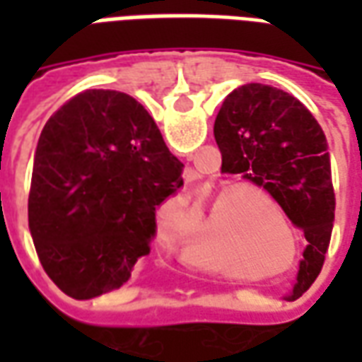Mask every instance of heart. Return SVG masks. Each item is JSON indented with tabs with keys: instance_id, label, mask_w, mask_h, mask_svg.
<instances>
[{
	"instance_id": "1",
	"label": "heart",
	"mask_w": 362,
	"mask_h": 362,
	"mask_svg": "<svg viewBox=\"0 0 362 362\" xmlns=\"http://www.w3.org/2000/svg\"><path fill=\"white\" fill-rule=\"evenodd\" d=\"M264 194L254 188H235L227 189L217 197L211 205V219L223 223L230 238L243 246H252L256 250H264L272 243V233L267 227V219L264 209L256 202L264 199ZM211 254V252H209ZM213 266L223 269H238L235 259L209 256Z\"/></svg>"
}]
</instances>
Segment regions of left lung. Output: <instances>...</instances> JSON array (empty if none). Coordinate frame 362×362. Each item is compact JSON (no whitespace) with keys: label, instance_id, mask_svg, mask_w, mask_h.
<instances>
[{"label":"left lung","instance_id":"obj_1","mask_svg":"<svg viewBox=\"0 0 362 362\" xmlns=\"http://www.w3.org/2000/svg\"><path fill=\"white\" fill-rule=\"evenodd\" d=\"M223 173L243 174L269 192L308 240L295 287H310L324 266L335 194L326 135L295 96L246 83L223 100L213 126Z\"/></svg>","mask_w":362,"mask_h":362}]
</instances>
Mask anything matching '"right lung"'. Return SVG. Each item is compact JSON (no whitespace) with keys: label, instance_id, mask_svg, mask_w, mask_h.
I'll return each mask as SVG.
<instances>
[{"label":"right lung","instance_id":"1","mask_svg":"<svg viewBox=\"0 0 362 362\" xmlns=\"http://www.w3.org/2000/svg\"><path fill=\"white\" fill-rule=\"evenodd\" d=\"M182 163L134 96L89 89L46 122L36 145L28 227L67 296L119 288L151 250L155 209L180 188Z\"/></svg>","mask_w":362,"mask_h":362}]
</instances>
